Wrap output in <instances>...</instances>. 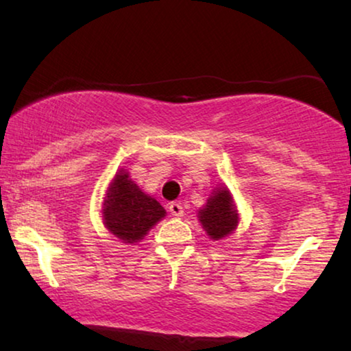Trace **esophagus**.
<instances>
[{
	"label": "esophagus",
	"mask_w": 351,
	"mask_h": 351,
	"mask_svg": "<svg viewBox=\"0 0 351 351\" xmlns=\"http://www.w3.org/2000/svg\"><path fill=\"white\" fill-rule=\"evenodd\" d=\"M169 213L174 215V217H182V215H184V208H182L180 203H171Z\"/></svg>",
	"instance_id": "34e87169"
}]
</instances>
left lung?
<instances>
[{
  "instance_id": "8db88e82",
  "label": "left lung",
  "mask_w": 351,
  "mask_h": 351,
  "mask_svg": "<svg viewBox=\"0 0 351 351\" xmlns=\"http://www.w3.org/2000/svg\"><path fill=\"white\" fill-rule=\"evenodd\" d=\"M198 219L214 241L233 233L238 225V210L227 186H219L213 191L204 208L199 209Z\"/></svg>"
}]
</instances>
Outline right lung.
I'll use <instances>...</instances> for the list:
<instances>
[{
  "label": "right lung",
  "instance_id": "right-lung-1",
  "mask_svg": "<svg viewBox=\"0 0 351 351\" xmlns=\"http://www.w3.org/2000/svg\"><path fill=\"white\" fill-rule=\"evenodd\" d=\"M165 215V208L143 193L131 180L129 172L121 169L114 176L105 196L102 217L105 227L119 241H141Z\"/></svg>",
  "mask_w": 351,
  "mask_h": 351
}]
</instances>
